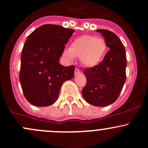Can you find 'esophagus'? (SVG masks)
Returning a JSON list of instances; mask_svg holds the SVG:
<instances>
[{"mask_svg": "<svg viewBox=\"0 0 148 148\" xmlns=\"http://www.w3.org/2000/svg\"><path fill=\"white\" fill-rule=\"evenodd\" d=\"M81 72L78 69H75V71H74V74L75 75H78V74H80Z\"/></svg>", "mask_w": 148, "mask_h": 148, "instance_id": "34e87169", "label": "esophagus"}]
</instances>
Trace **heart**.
<instances>
[{"label": "heart", "instance_id": "b5f03b06", "mask_svg": "<svg viewBox=\"0 0 148 148\" xmlns=\"http://www.w3.org/2000/svg\"><path fill=\"white\" fill-rule=\"evenodd\" d=\"M106 52L107 45L103 39L84 35L74 39L71 42L69 49H65L63 54L71 62L75 57H80L83 66L91 68L101 62Z\"/></svg>", "mask_w": 148, "mask_h": 148}]
</instances>
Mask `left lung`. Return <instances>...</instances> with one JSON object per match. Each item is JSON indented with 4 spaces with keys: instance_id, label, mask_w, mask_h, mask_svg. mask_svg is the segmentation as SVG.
Instances as JSON below:
<instances>
[{
    "instance_id": "8db88e82",
    "label": "left lung",
    "mask_w": 148,
    "mask_h": 148,
    "mask_svg": "<svg viewBox=\"0 0 148 148\" xmlns=\"http://www.w3.org/2000/svg\"><path fill=\"white\" fill-rule=\"evenodd\" d=\"M110 50L97 66L85 69L86 84L82 90L86 101L95 106L104 107L117 100L125 84L126 55L119 37L108 29H99Z\"/></svg>"
}]
</instances>
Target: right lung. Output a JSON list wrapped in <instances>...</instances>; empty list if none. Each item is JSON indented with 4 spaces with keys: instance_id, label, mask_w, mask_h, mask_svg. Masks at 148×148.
<instances>
[{
    "instance_id": "obj_1",
    "label": "right lung",
    "mask_w": 148,
    "mask_h": 148,
    "mask_svg": "<svg viewBox=\"0 0 148 148\" xmlns=\"http://www.w3.org/2000/svg\"><path fill=\"white\" fill-rule=\"evenodd\" d=\"M74 32L57 25L40 26L27 37L22 50L19 79L25 97L35 106L57 101L62 85L74 77L75 67L59 63Z\"/></svg>"
}]
</instances>
